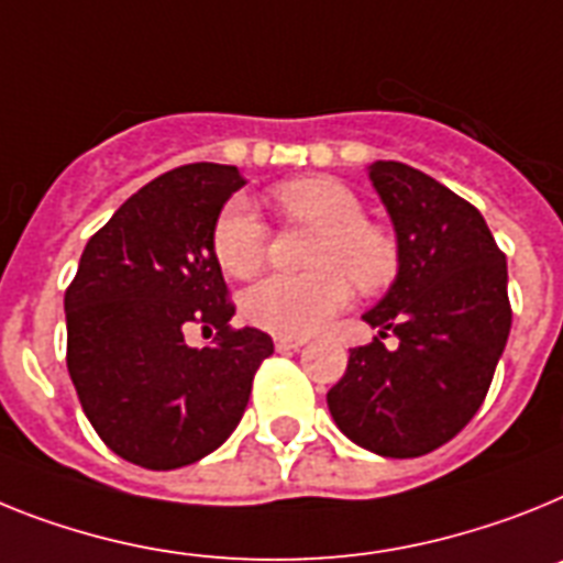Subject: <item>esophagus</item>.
Here are the masks:
<instances>
[{"label": "esophagus", "instance_id": "1", "mask_svg": "<svg viewBox=\"0 0 563 563\" xmlns=\"http://www.w3.org/2000/svg\"><path fill=\"white\" fill-rule=\"evenodd\" d=\"M300 346H306V338H289V334H277V338H274V349H277V352H289V349Z\"/></svg>", "mask_w": 563, "mask_h": 563}]
</instances>
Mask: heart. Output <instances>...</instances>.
<instances>
[{
  "label": "heart",
  "instance_id": "obj_1",
  "mask_svg": "<svg viewBox=\"0 0 563 563\" xmlns=\"http://www.w3.org/2000/svg\"><path fill=\"white\" fill-rule=\"evenodd\" d=\"M272 202L289 223L318 229L309 254L314 272L272 274L245 289L243 318L257 329L306 338L346 309L352 283L372 295L398 277V243L389 231L366 220L363 200L340 179H289L272 188ZM211 249L231 277H252L266 263L268 229L245 197H231L220 209Z\"/></svg>",
  "mask_w": 563,
  "mask_h": 563
}]
</instances>
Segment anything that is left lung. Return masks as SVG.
<instances>
[{
    "label": "left lung",
    "mask_w": 563,
    "mask_h": 563,
    "mask_svg": "<svg viewBox=\"0 0 563 563\" xmlns=\"http://www.w3.org/2000/svg\"><path fill=\"white\" fill-rule=\"evenodd\" d=\"M395 234L398 280L363 320L380 336L349 352L329 389L340 432L384 457H418L452 441L475 418L507 346L512 306L507 257L481 211L412 165L369 168Z\"/></svg>",
    "instance_id": "obj_1"
}]
</instances>
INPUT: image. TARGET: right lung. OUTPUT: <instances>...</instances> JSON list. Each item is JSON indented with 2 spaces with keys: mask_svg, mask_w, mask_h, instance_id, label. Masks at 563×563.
<instances>
[{
  "mask_svg": "<svg viewBox=\"0 0 563 563\" xmlns=\"http://www.w3.org/2000/svg\"><path fill=\"white\" fill-rule=\"evenodd\" d=\"M243 186L234 165L191 163L151 179L88 240L65 291L68 372L108 450L145 470H179L234 432L254 372L274 352L234 329L211 229ZM191 324L216 329L191 350Z\"/></svg>",
  "mask_w": 563,
  "mask_h": 563,
  "instance_id": "obj_1",
  "label": "right lung"
}]
</instances>
